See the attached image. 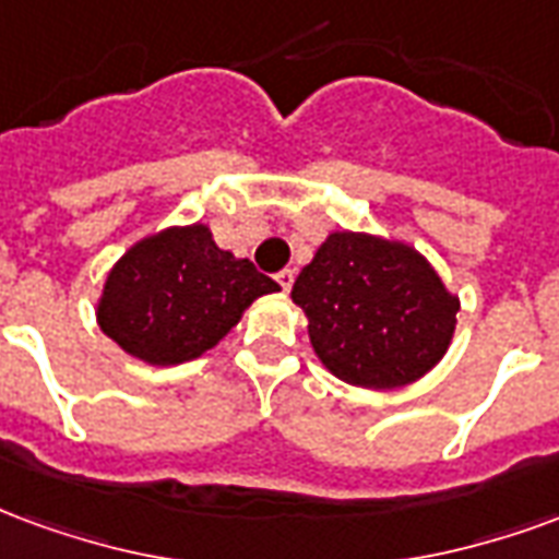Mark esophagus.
<instances>
[{"instance_id":"34e87169","label":"esophagus","mask_w":559,"mask_h":559,"mask_svg":"<svg viewBox=\"0 0 559 559\" xmlns=\"http://www.w3.org/2000/svg\"><path fill=\"white\" fill-rule=\"evenodd\" d=\"M276 283H280V288H283V292H288V288H292V283H295V271H292V267L280 271V274H276Z\"/></svg>"}]
</instances>
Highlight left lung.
I'll list each match as a JSON object with an SVG mask.
<instances>
[{
	"label": "left lung",
	"mask_w": 559,
	"mask_h": 559,
	"mask_svg": "<svg viewBox=\"0 0 559 559\" xmlns=\"http://www.w3.org/2000/svg\"><path fill=\"white\" fill-rule=\"evenodd\" d=\"M292 300L330 372L354 386L417 381L450 348L459 297L408 243L333 231L300 271Z\"/></svg>",
	"instance_id": "1"
}]
</instances>
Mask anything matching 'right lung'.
<instances>
[{"instance_id":"obj_1","label":"right lung","mask_w":559,"mask_h":559,"mask_svg":"<svg viewBox=\"0 0 559 559\" xmlns=\"http://www.w3.org/2000/svg\"><path fill=\"white\" fill-rule=\"evenodd\" d=\"M280 285L250 259L219 250L207 226L166 229L130 247L109 271L97 324L151 366H178L214 348L255 297Z\"/></svg>"}]
</instances>
